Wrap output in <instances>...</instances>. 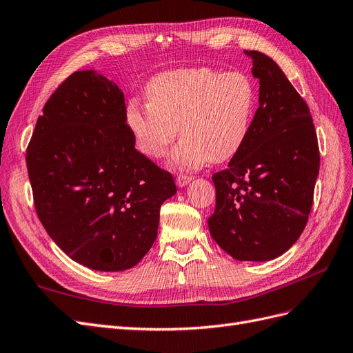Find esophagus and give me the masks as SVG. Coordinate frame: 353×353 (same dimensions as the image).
<instances>
[{
	"label": "esophagus",
	"mask_w": 353,
	"mask_h": 353,
	"mask_svg": "<svg viewBox=\"0 0 353 353\" xmlns=\"http://www.w3.org/2000/svg\"><path fill=\"white\" fill-rule=\"evenodd\" d=\"M191 176L190 175H178L176 176V185L178 187H185L187 184H190Z\"/></svg>",
	"instance_id": "obj_1"
}]
</instances>
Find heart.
Segmentation results:
<instances>
[{"instance_id": "obj_1", "label": "heart", "mask_w": 353, "mask_h": 353, "mask_svg": "<svg viewBox=\"0 0 353 353\" xmlns=\"http://www.w3.org/2000/svg\"><path fill=\"white\" fill-rule=\"evenodd\" d=\"M147 100L132 103L126 112L141 153L163 157L179 128L183 140L170 162L179 169H197L210 160H228L243 147L254 114L256 87L240 70L176 69L150 81Z\"/></svg>"}]
</instances>
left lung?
<instances>
[{"label": "left lung", "instance_id": "left-lung-1", "mask_svg": "<svg viewBox=\"0 0 353 353\" xmlns=\"http://www.w3.org/2000/svg\"><path fill=\"white\" fill-rule=\"evenodd\" d=\"M252 57L259 108L228 168L213 174L216 206L210 236L237 261L279 258L301 237L314 201L319 148L307 104L276 63Z\"/></svg>", "mask_w": 353, "mask_h": 353}]
</instances>
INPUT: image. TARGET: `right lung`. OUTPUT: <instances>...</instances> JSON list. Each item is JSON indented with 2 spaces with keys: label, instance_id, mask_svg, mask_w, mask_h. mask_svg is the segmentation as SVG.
Wrapping results in <instances>:
<instances>
[{
  "label": "right lung",
  "instance_id": "1",
  "mask_svg": "<svg viewBox=\"0 0 353 353\" xmlns=\"http://www.w3.org/2000/svg\"><path fill=\"white\" fill-rule=\"evenodd\" d=\"M37 215L70 259L95 271L130 270L150 250L170 172L135 148L122 90L95 70L51 94L26 150Z\"/></svg>",
  "mask_w": 353,
  "mask_h": 353
}]
</instances>
